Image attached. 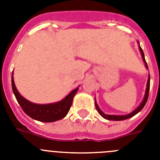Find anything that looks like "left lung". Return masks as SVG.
<instances>
[{"label": "left lung", "instance_id": "left-lung-1", "mask_svg": "<svg viewBox=\"0 0 160 160\" xmlns=\"http://www.w3.org/2000/svg\"><path fill=\"white\" fill-rule=\"evenodd\" d=\"M138 49H139V51H140L141 55H142V61H143V62H144V64H145V66H146L147 69H148V64H147L146 61H145V57H144L143 51H142V48L140 47L139 42H138ZM149 90H150V74H148V82H147L146 91H145V94H144L143 99H142V101L141 102V103L139 104V106H138V107H137L135 110H134V111H133L132 112L130 113V114H125V115H113V114H105V113L103 112V111H102L101 110H100V108L98 107V104H97L96 99H95V102H94V103H95V107H96V109H97L98 112L99 113L100 115H101L102 117H103L104 118H106V119H107V120H112V121H121V120L128 119V118H131V117L135 116V114H138V113L139 112V111H140L142 108H143L144 106H145V104H146L147 101H148V94H149Z\"/></svg>", "mask_w": 160, "mask_h": 160}]
</instances>
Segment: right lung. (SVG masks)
Instances as JSON below:
<instances>
[{
  "label": "right lung",
  "mask_w": 160,
  "mask_h": 160,
  "mask_svg": "<svg viewBox=\"0 0 160 160\" xmlns=\"http://www.w3.org/2000/svg\"><path fill=\"white\" fill-rule=\"evenodd\" d=\"M12 88L14 95L24 112L32 119L44 122H55L65 118L70 111L73 97L78 90V87H77L72 90L63 99L57 102L49 103V104H37L29 102L20 94L14 83L13 72L12 74Z\"/></svg>",
  "instance_id": "1"
}]
</instances>
